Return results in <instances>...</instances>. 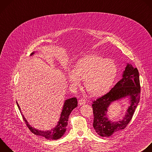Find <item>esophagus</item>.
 I'll return each instance as SVG.
<instances>
[{
    "mask_svg": "<svg viewBox=\"0 0 152 152\" xmlns=\"http://www.w3.org/2000/svg\"><path fill=\"white\" fill-rule=\"evenodd\" d=\"M86 103V101L84 99H83V98H80L79 100V105H83V104H85Z\"/></svg>",
    "mask_w": 152,
    "mask_h": 152,
    "instance_id": "esophagus-1",
    "label": "esophagus"
}]
</instances>
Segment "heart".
Wrapping results in <instances>:
<instances>
[{"mask_svg": "<svg viewBox=\"0 0 152 152\" xmlns=\"http://www.w3.org/2000/svg\"><path fill=\"white\" fill-rule=\"evenodd\" d=\"M118 74L116 63L112 59L89 54L80 58L75 70L67 72L68 80L73 87L78 86L80 79L85 80V87L92 96H99L107 92Z\"/></svg>", "mask_w": 152, "mask_h": 152, "instance_id": "obj_1", "label": "heart"}]
</instances>
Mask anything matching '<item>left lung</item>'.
Masks as SVG:
<instances>
[{"mask_svg":"<svg viewBox=\"0 0 152 152\" xmlns=\"http://www.w3.org/2000/svg\"><path fill=\"white\" fill-rule=\"evenodd\" d=\"M140 84L139 72L137 68L128 63L122 75V79L106 94L93 102V126L102 137H110L126 128L131 120L140 101ZM128 96L130 106L122 121L112 122L107 116V109L115 100Z\"/></svg>","mask_w":152,"mask_h":152,"instance_id":"1","label":"left lung"}]
</instances>
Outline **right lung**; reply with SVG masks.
Returning a JSON list of instances; mask_svg holds the SVG:
<instances>
[{
    "mask_svg": "<svg viewBox=\"0 0 152 152\" xmlns=\"http://www.w3.org/2000/svg\"><path fill=\"white\" fill-rule=\"evenodd\" d=\"M34 54V52L32 53L30 56H32ZM17 104L20 111V113L23 116V119L26 124V125L27 126V127L28 128V129L30 130L31 132H33L35 135L42 136L46 139L58 140L66 132V126H67V124H68L69 115L71 113L72 111L77 106V98L75 97L66 99L64 103L63 110L60 115V118L59 119V121L57 123L58 124L57 125V126L55 128H53L51 130L45 131L36 129L34 128H33L31 126H30V125L28 124V122L24 118V115H23L21 112V109L17 102Z\"/></svg>",
    "mask_w": 152,
    "mask_h": 152,
    "instance_id": "obj_1",
    "label": "right lung"
}]
</instances>
